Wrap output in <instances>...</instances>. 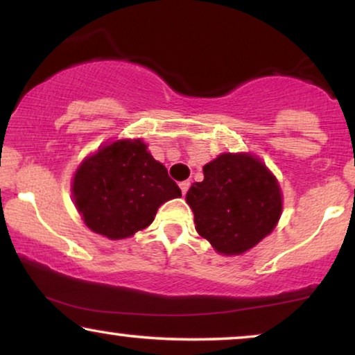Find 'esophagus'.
Listing matches in <instances>:
<instances>
[{
    "label": "esophagus",
    "mask_w": 355,
    "mask_h": 355,
    "mask_svg": "<svg viewBox=\"0 0 355 355\" xmlns=\"http://www.w3.org/2000/svg\"><path fill=\"white\" fill-rule=\"evenodd\" d=\"M179 187H181V191L184 196H186V192L189 191V187H191V181H182L181 184H179Z\"/></svg>",
    "instance_id": "1"
}]
</instances>
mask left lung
<instances>
[{"instance_id": "1", "label": "left lung", "mask_w": 355, "mask_h": 355, "mask_svg": "<svg viewBox=\"0 0 355 355\" xmlns=\"http://www.w3.org/2000/svg\"><path fill=\"white\" fill-rule=\"evenodd\" d=\"M186 200L196 230L223 255H241L270 234L283 210L276 178L250 153H223L203 166Z\"/></svg>"}]
</instances>
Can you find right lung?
<instances>
[{"label": "right lung", "instance_id": "right-lung-1", "mask_svg": "<svg viewBox=\"0 0 355 355\" xmlns=\"http://www.w3.org/2000/svg\"><path fill=\"white\" fill-rule=\"evenodd\" d=\"M72 196L85 225L116 241L145 230L162 203L181 197V189L137 139L116 140L85 158Z\"/></svg>", "mask_w": 355, "mask_h": 355}]
</instances>
